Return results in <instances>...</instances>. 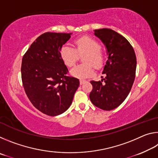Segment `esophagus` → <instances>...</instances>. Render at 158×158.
<instances>
[{
	"label": "esophagus",
	"mask_w": 158,
	"mask_h": 158,
	"mask_svg": "<svg viewBox=\"0 0 158 158\" xmlns=\"http://www.w3.org/2000/svg\"><path fill=\"white\" fill-rule=\"evenodd\" d=\"M85 81H85V80H84V79H80V80H79L80 84H81V85L84 84V83H85Z\"/></svg>",
	"instance_id": "34e87169"
}]
</instances>
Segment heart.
Masks as SVG:
<instances>
[{"mask_svg":"<svg viewBox=\"0 0 158 158\" xmlns=\"http://www.w3.org/2000/svg\"><path fill=\"white\" fill-rule=\"evenodd\" d=\"M76 50L68 45H63L60 55L63 63L68 68L75 65L79 55L83 56L84 63L80 64L71 70V74L78 78H86L94 73V66L100 68L105 61V53L101 49V44L97 40L89 36H83L74 41Z\"/></svg>","mask_w":158,"mask_h":158,"instance_id":"heart-1","label":"heart"}]
</instances>
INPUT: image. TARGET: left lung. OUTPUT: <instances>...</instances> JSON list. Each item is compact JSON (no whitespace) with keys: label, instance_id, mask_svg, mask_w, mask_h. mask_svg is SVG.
Here are the masks:
<instances>
[{"label":"left lung","instance_id":"left-lung-1","mask_svg":"<svg viewBox=\"0 0 158 158\" xmlns=\"http://www.w3.org/2000/svg\"><path fill=\"white\" fill-rule=\"evenodd\" d=\"M95 35L106 46L108 60L103 69L105 77L90 81L89 98L95 106L106 111L121 105L129 94L135 78L137 58L127 40L111 29L95 30Z\"/></svg>","mask_w":158,"mask_h":158}]
</instances>
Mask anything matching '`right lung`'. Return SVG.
<instances>
[{
	"label": "right lung",
	"instance_id": "right-lung-1",
	"mask_svg": "<svg viewBox=\"0 0 158 158\" xmlns=\"http://www.w3.org/2000/svg\"><path fill=\"white\" fill-rule=\"evenodd\" d=\"M71 33H44L33 42L21 62V80L29 100L48 116L63 114L70 106L79 80L68 76L60 51Z\"/></svg>",
	"mask_w": 158,
	"mask_h": 158
}]
</instances>
